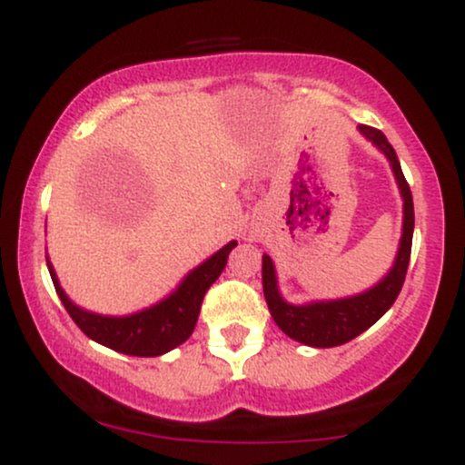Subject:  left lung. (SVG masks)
<instances>
[{
  "mask_svg": "<svg viewBox=\"0 0 465 465\" xmlns=\"http://www.w3.org/2000/svg\"><path fill=\"white\" fill-rule=\"evenodd\" d=\"M359 133L367 142H371L387 157L391 173L396 177L400 196H402V236L396 251L391 269L387 271L376 284L356 295L336 297V300H312L303 303H291L284 300L277 284L275 262L269 253L262 255V288L264 300L277 328L292 341L311 348H334L371 328L378 319L385 314L393 302L398 300L400 288L404 284L407 266L411 258V242H413V196H411L409 183L400 168L398 154L391 143L382 135V131L361 124Z\"/></svg>",
  "mask_w": 465,
  "mask_h": 465,
  "instance_id": "1",
  "label": "left lung"
}]
</instances>
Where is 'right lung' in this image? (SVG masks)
I'll list each match as a JSON object with an SVG mask.
<instances>
[{"mask_svg":"<svg viewBox=\"0 0 465 465\" xmlns=\"http://www.w3.org/2000/svg\"><path fill=\"white\" fill-rule=\"evenodd\" d=\"M236 244V240L227 242L225 247L218 249L210 258L203 260L199 266H194L163 300L131 314H100L78 306L63 291L54 266H52L47 255L45 260L58 300L63 302L74 323L89 339L104 345V348L120 351V354L162 356L165 351L177 348L183 341H188L190 334L194 332L203 297H205L207 288L214 284L218 275L223 273L229 253Z\"/></svg>","mask_w":465,"mask_h":465,"instance_id":"add662e5","label":"right lung"}]
</instances>
